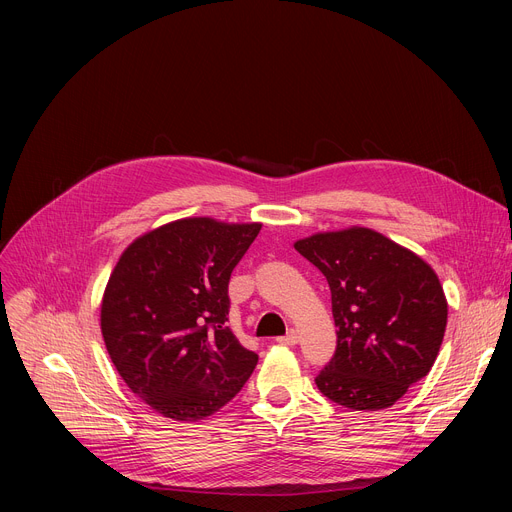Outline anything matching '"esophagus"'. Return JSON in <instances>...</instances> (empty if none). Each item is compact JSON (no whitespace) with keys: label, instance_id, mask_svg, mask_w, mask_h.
Here are the masks:
<instances>
[{"label":"esophagus","instance_id":"1","mask_svg":"<svg viewBox=\"0 0 512 512\" xmlns=\"http://www.w3.org/2000/svg\"><path fill=\"white\" fill-rule=\"evenodd\" d=\"M298 340H300V336H298V332H296V330H289L285 336H279V338H277V342H279V344H287V346H294V344H298Z\"/></svg>","mask_w":512,"mask_h":512}]
</instances>
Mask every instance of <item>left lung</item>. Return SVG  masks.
I'll return each mask as SVG.
<instances>
[{"label":"left lung","instance_id":"left-lung-1","mask_svg":"<svg viewBox=\"0 0 512 512\" xmlns=\"http://www.w3.org/2000/svg\"><path fill=\"white\" fill-rule=\"evenodd\" d=\"M294 247L324 273L332 294L338 340L316 377L320 393L354 411L391 407L440 352L448 322L440 279L415 253L362 227Z\"/></svg>","mask_w":512,"mask_h":512}]
</instances>
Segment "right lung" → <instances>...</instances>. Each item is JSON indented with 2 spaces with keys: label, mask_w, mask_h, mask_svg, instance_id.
<instances>
[{
  "label": "right lung",
  "mask_w": 512,
  "mask_h": 512,
  "mask_svg": "<svg viewBox=\"0 0 512 512\" xmlns=\"http://www.w3.org/2000/svg\"><path fill=\"white\" fill-rule=\"evenodd\" d=\"M261 225L182 218L135 239L101 304L107 352L127 387L152 409L194 421L227 405L259 356L227 316L229 281Z\"/></svg>",
  "instance_id": "obj_1"
}]
</instances>
